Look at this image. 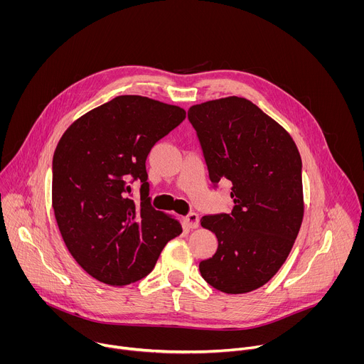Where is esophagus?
<instances>
[{
    "instance_id": "esophagus-1",
    "label": "esophagus",
    "mask_w": 364,
    "mask_h": 364,
    "mask_svg": "<svg viewBox=\"0 0 364 364\" xmlns=\"http://www.w3.org/2000/svg\"><path fill=\"white\" fill-rule=\"evenodd\" d=\"M200 219H198V215L197 213H188L186 218H184V223H186V226L188 228V229H196V228H198V222Z\"/></svg>"
}]
</instances>
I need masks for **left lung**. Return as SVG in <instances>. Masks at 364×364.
I'll use <instances>...</instances> for the list:
<instances>
[{"mask_svg": "<svg viewBox=\"0 0 364 364\" xmlns=\"http://www.w3.org/2000/svg\"><path fill=\"white\" fill-rule=\"evenodd\" d=\"M196 129L210 181L232 183L233 209L209 215L218 252L201 261L207 284L226 294L265 285L282 267L304 216L302 163L291 135L245 97L229 96L194 105Z\"/></svg>", "mask_w": 364, "mask_h": 364, "instance_id": "obj_1", "label": "left lung"}]
</instances>
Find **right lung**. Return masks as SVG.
I'll use <instances>...</instances> for the list:
<instances>
[{"label": "right lung", "mask_w": 364, "mask_h": 364, "mask_svg": "<svg viewBox=\"0 0 364 364\" xmlns=\"http://www.w3.org/2000/svg\"><path fill=\"white\" fill-rule=\"evenodd\" d=\"M186 111L136 95L117 96L75 121L53 155L51 200L62 237L95 279L124 287L146 277L181 225L151 205L145 161ZM141 181V201L130 184Z\"/></svg>", "instance_id": "add662e5"}]
</instances>
